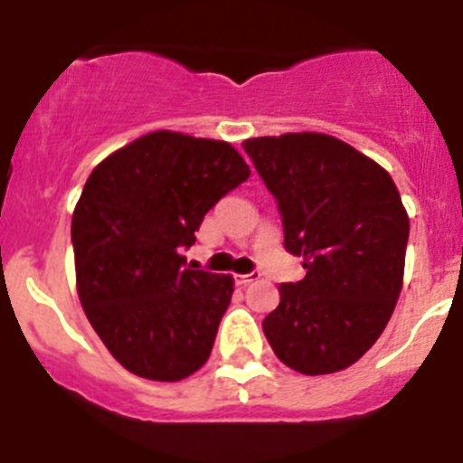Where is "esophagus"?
<instances>
[{
	"instance_id": "esophagus-1",
	"label": "esophagus",
	"mask_w": 463,
	"mask_h": 463,
	"mask_svg": "<svg viewBox=\"0 0 463 463\" xmlns=\"http://www.w3.org/2000/svg\"><path fill=\"white\" fill-rule=\"evenodd\" d=\"M261 273L260 271H250V273H241V276H236V282H239L241 288H248V285H250L252 280H257V278H260Z\"/></svg>"
}]
</instances>
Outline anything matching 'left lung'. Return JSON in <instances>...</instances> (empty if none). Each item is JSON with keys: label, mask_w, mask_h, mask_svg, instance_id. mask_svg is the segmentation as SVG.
Listing matches in <instances>:
<instances>
[{"label": "left lung", "mask_w": 463, "mask_h": 463, "mask_svg": "<svg viewBox=\"0 0 463 463\" xmlns=\"http://www.w3.org/2000/svg\"><path fill=\"white\" fill-rule=\"evenodd\" d=\"M276 196L285 248L306 276L282 282L280 304L261 322L289 369H347L380 338L403 282L408 224L392 175L353 146L301 132L243 141Z\"/></svg>", "instance_id": "obj_1"}]
</instances>
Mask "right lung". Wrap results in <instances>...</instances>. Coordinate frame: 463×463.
<instances>
[{"mask_svg":"<svg viewBox=\"0 0 463 463\" xmlns=\"http://www.w3.org/2000/svg\"><path fill=\"white\" fill-rule=\"evenodd\" d=\"M248 175L229 143L165 129L90 174L71 220L80 306L134 375L175 383L206 364L234 278L187 269L181 248Z\"/></svg>","mask_w":463,"mask_h":463,"instance_id":"1","label":"right lung"}]
</instances>
